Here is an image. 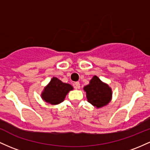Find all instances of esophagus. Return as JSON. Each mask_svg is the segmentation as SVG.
Listing matches in <instances>:
<instances>
[{
  "mask_svg": "<svg viewBox=\"0 0 150 150\" xmlns=\"http://www.w3.org/2000/svg\"><path fill=\"white\" fill-rule=\"evenodd\" d=\"M75 89H80V84L79 82H75Z\"/></svg>",
  "mask_w": 150,
  "mask_h": 150,
  "instance_id": "esophagus-1",
  "label": "esophagus"
}]
</instances>
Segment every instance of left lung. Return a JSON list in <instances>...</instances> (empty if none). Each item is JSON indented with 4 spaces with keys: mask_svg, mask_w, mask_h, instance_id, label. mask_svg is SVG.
<instances>
[{
    "mask_svg": "<svg viewBox=\"0 0 150 150\" xmlns=\"http://www.w3.org/2000/svg\"><path fill=\"white\" fill-rule=\"evenodd\" d=\"M84 89L87 93L88 102L99 108L106 105L111 100V89L106 84L103 83L97 76H94L88 85L85 86Z\"/></svg>",
    "mask_w": 150,
    "mask_h": 150,
    "instance_id": "left-lung-1",
    "label": "left lung"
}]
</instances>
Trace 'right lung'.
Wrapping results in <instances>:
<instances>
[{
	"instance_id": "add662e5",
	"label": "right lung",
	"mask_w": 150,
	"mask_h": 150,
	"mask_svg": "<svg viewBox=\"0 0 150 150\" xmlns=\"http://www.w3.org/2000/svg\"><path fill=\"white\" fill-rule=\"evenodd\" d=\"M73 89L69 84L62 82L56 77H53L42 93V99L51 104H60L64 100L69 91Z\"/></svg>"
}]
</instances>
